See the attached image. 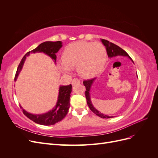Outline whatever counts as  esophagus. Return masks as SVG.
Instances as JSON below:
<instances>
[{"label":"esophagus","instance_id":"obj_1","mask_svg":"<svg viewBox=\"0 0 158 158\" xmlns=\"http://www.w3.org/2000/svg\"><path fill=\"white\" fill-rule=\"evenodd\" d=\"M80 83V80L78 78H74L73 80L72 81V84L73 85H78Z\"/></svg>","mask_w":158,"mask_h":158}]
</instances>
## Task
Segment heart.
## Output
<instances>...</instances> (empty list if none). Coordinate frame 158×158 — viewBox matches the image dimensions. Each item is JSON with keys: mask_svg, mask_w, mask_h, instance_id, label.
<instances>
[{"mask_svg": "<svg viewBox=\"0 0 158 158\" xmlns=\"http://www.w3.org/2000/svg\"><path fill=\"white\" fill-rule=\"evenodd\" d=\"M62 59L59 66L64 73L77 68L82 77L90 78L102 71L106 63L107 52L100 43L80 41L66 46Z\"/></svg>", "mask_w": 158, "mask_h": 158, "instance_id": "obj_1", "label": "heart"}]
</instances>
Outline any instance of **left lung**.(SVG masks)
Wrapping results in <instances>:
<instances>
[{
  "label": "left lung",
  "instance_id": "obj_1",
  "mask_svg": "<svg viewBox=\"0 0 158 158\" xmlns=\"http://www.w3.org/2000/svg\"><path fill=\"white\" fill-rule=\"evenodd\" d=\"M102 42L103 43V44L105 45V47H106L107 55L109 57H110V58H112V57L117 56H128V58L130 59L132 61V63H134V61L131 58L130 56L128 55V53L125 51H124L123 49H121L120 47H118L117 45L113 44V43L109 42V41L106 40L102 39ZM95 80V78L90 79V80H84L83 82V84L85 87V89H86L85 92V98H86V100H87L88 106L89 107L91 111H92L93 113H94L95 114H96V115L99 116V117L103 118H112L113 117H110V116L106 115V114H104L102 113L101 112H99L98 110H97L94 107L92 102H91V99H90V96H89V91H90L91 86H92V85L94 83Z\"/></svg>",
  "mask_w": 158,
  "mask_h": 158
}]
</instances>
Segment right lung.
Here are the masks:
<instances>
[{
  "label": "right lung",
  "instance_id": "1",
  "mask_svg": "<svg viewBox=\"0 0 158 158\" xmlns=\"http://www.w3.org/2000/svg\"><path fill=\"white\" fill-rule=\"evenodd\" d=\"M62 42L59 41H45L42 43L37 47L33 50L27 52L23 56L20 63L19 64L18 67L16 71L14 80H16L19 73L22 69V66L24 63V61L26 59V56H29L31 52H44L45 54L49 56L51 58L54 60L56 63V53L61 48ZM72 92V85H60L59 88L58 100L55 107L49 112L41 114H34L30 113H27L24 109H22L23 113L29 118L30 120L35 122V123L40 124L41 125L49 126L53 125L55 123L60 121L66 117L69 112L70 107V97ZM21 107V106H20ZM22 108V107H21Z\"/></svg>",
  "mask_w": 158,
  "mask_h": 158
}]
</instances>
